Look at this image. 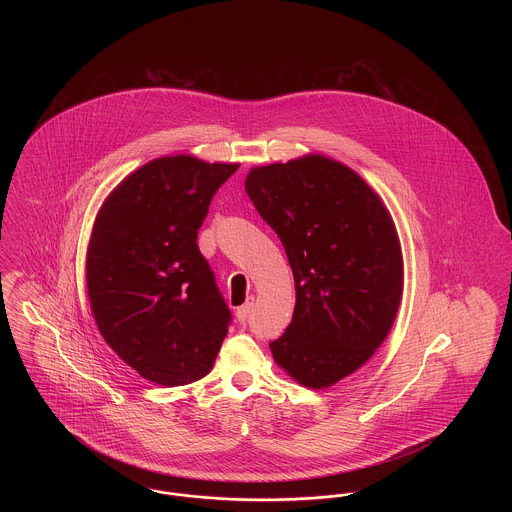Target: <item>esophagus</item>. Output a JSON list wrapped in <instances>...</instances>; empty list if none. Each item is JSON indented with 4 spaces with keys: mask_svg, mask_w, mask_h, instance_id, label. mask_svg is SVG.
<instances>
[{
    "mask_svg": "<svg viewBox=\"0 0 512 512\" xmlns=\"http://www.w3.org/2000/svg\"><path fill=\"white\" fill-rule=\"evenodd\" d=\"M253 301H255V299L249 297L242 307L236 309V318H238L240 322H245V320L249 318V315H251V311H253Z\"/></svg>",
    "mask_w": 512,
    "mask_h": 512,
    "instance_id": "esophagus-1",
    "label": "esophagus"
}]
</instances>
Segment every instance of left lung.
<instances>
[{"instance_id": "obj_1", "label": "left lung", "mask_w": 512, "mask_h": 512, "mask_svg": "<svg viewBox=\"0 0 512 512\" xmlns=\"http://www.w3.org/2000/svg\"><path fill=\"white\" fill-rule=\"evenodd\" d=\"M245 192L278 234L295 282L292 322L272 357L307 388H330L390 334L403 255L378 194L324 155L251 169Z\"/></svg>"}]
</instances>
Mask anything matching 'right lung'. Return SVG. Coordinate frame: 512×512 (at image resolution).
I'll return each mask as SVG.
<instances>
[{
	"label": "right lung",
	"mask_w": 512,
	"mask_h": 512,
	"mask_svg": "<svg viewBox=\"0 0 512 512\" xmlns=\"http://www.w3.org/2000/svg\"><path fill=\"white\" fill-rule=\"evenodd\" d=\"M238 167L192 155L153 159L122 180L94 222L86 284L99 332L159 386L209 374L228 334L232 315L197 230Z\"/></svg>",
	"instance_id": "add662e5"
}]
</instances>
